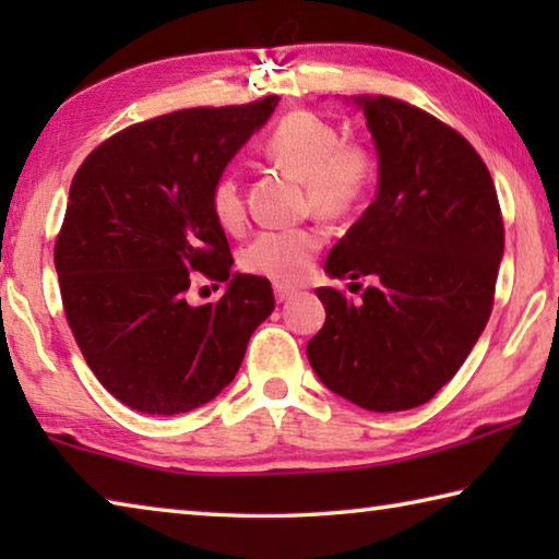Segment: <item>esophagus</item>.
Masks as SVG:
<instances>
[{
	"mask_svg": "<svg viewBox=\"0 0 559 559\" xmlns=\"http://www.w3.org/2000/svg\"><path fill=\"white\" fill-rule=\"evenodd\" d=\"M273 293H276V300L283 302V300H288V298L296 296L298 290L290 288V286H283V283H276V288H273Z\"/></svg>",
	"mask_w": 559,
	"mask_h": 559,
	"instance_id": "34e87169",
	"label": "esophagus"
}]
</instances>
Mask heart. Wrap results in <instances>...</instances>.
<instances>
[{"label":"heart","mask_w":559,"mask_h":559,"mask_svg":"<svg viewBox=\"0 0 559 559\" xmlns=\"http://www.w3.org/2000/svg\"><path fill=\"white\" fill-rule=\"evenodd\" d=\"M263 153L306 185V202L323 219H343L365 204L374 185V155L370 147L345 140L333 122L308 110L283 116L263 140ZM214 219L226 231H239L246 222L241 179L226 169L210 192ZM320 236L313 229L263 231L246 246L241 263L276 283H298L313 269Z\"/></svg>","instance_id":"b5f03b06"}]
</instances>
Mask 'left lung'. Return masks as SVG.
<instances>
[{
  "label": "left lung",
  "mask_w": 559,
  "mask_h": 559,
  "mask_svg": "<svg viewBox=\"0 0 559 559\" xmlns=\"http://www.w3.org/2000/svg\"><path fill=\"white\" fill-rule=\"evenodd\" d=\"M355 103L374 138L380 189L325 271L374 283L357 302L316 290L325 325L308 359L328 390L362 409L404 412L429 402L484 333L503 216L486 163L461 132L390 96Z\"/></svg>",
  "instance_id": "8db88e82"
}]
</instances>
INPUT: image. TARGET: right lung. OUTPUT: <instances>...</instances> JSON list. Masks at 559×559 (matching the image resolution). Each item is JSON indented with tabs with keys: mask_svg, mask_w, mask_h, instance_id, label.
<instances>
[{
	"mask_svg": "<svg viewBox=\"0 0 559 559\" xmlns=\"http://www.w3.org/2000/svg\"><path fill=\"white\" fill-rule=\"evenodd\" d=\"M278 100L135 122L73 177L53 249L63 313L93 374L130 409L173 416L214 400L276 306L269 278L231 271L210 192ZM197 277L230 286L192 307Z\"/></svg>",
	"mask_w": 559,
	"mask_h": 559,
	"instance_id": "1",
	"label": "right lung"
}]
</instances>
